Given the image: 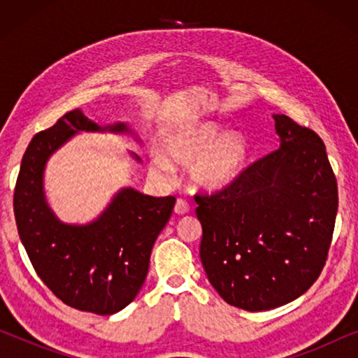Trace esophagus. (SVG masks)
<instances>
[{"mask_svg":"<svg viewBox=\"0 0 358 358\" xmlns=\"http://www.w3.org/2000/svg\"><path fill=\"white\" fill-rule=\"evenodd\" d=\"M189 210H190V207H189L187 200H184V199L176 200V205H174V212L176 213L185 215V213H189Z\"/></svg>","mask_w":358,"mask_h":358,"instance_id":"34e87169","label":"esophagus"}]
</instances>
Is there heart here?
Returning <instances> with one entry per match:
<instances>
[{
    "instance_id": "obj_1",
    "label": "heart",
    "mask_w": 358,
    "mask_h": 358,
    "mask_svg": "<svg viewBox=\"0 0 358 358\" xmlns=\"http://www.w3.org/2000/svg\"><path fill=\"white\" fill-rule=\"evenodd\" d=\"M217 130L212 125H200L180 130L164 140L166 155H153L151 171L159 178H169L173 166L190 164V178L202 189L217 190L233 184L249 159L248 141L241 135H224L215 140Z\"/></svg>"
}]
</instances>
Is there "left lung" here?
<instances>
[{
  "instance_id": "left-lung-1",
  "label": "left lung",
  "mask_w": 358,
  "mask_h": 358,
  "mask_svg": "<svg viewBox=\"0 0 358 358\" xmlns=\"http://www.w3.org/2000/svg\"><path fill=\"white\" fill-rule=\"evenodd\" d=\"M280 148L227 187L195 194L208 282L228 305L267 311L301 296L326 266L337 180L315 130L273 115Z\"/></svg>"
}]
</instances>
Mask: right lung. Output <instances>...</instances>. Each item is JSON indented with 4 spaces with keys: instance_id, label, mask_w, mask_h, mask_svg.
Returning <instances> with one entry per match:
<instances>
[{
    "instance_id": "right-lung-1",
    "label": "right lung",
    "mask_w": 358,
    "mask_h": 358,
    "mask_svg": "<svg viewBox=\"0 0 358 358\" xmlns=\"http://www.w3.org/2000/svg\"><path fill=\"white\" fill-rule=\"evenodd\" d=\"M81 130L129 131L124 124L101 129L80 109L38 131L22 156L14 217L32 267L53 295L75 310L114 315L134 301L143 285L151 249L169 222L176 199L124 189L91 224L62 223L43 197V168L48 156Z\"/></svg>"
}]
</instances>
